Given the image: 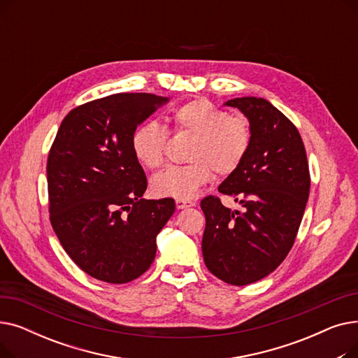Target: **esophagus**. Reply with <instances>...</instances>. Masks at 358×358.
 I'll list each match as a JSON object with an SVG mask.
<instances>
[{
    "label": "esophagus",
    "mask_w": 358,
    "mask_h": 358,
    "mask_svg": "<svg viewBox=\"0 0 358 358\" xmlns=\"http://www.w3.org/2000/svg\"><path fill=\"white\" fill-rule=\"evenodd\" d=\"M176 206L177 209H185V208H192V206H194L193 201H189V200H176Z\"/></svg>",
    "instance_id": "esophagus-1"
}]
</instances>
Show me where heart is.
<instances>
[{
    "instance_id": "heart-1",
    "label": "heart",
    "mask_w": 358,
    "mask_h": 358,
    "mask_svg": "<svg viewBox=\"0 0 358 358\" xmlns=\"http://www.w3.org/2000/svg\"><path fill=\"white\" fill-rule=\"evenodd\" d=\"M169 122L174 134L192 135L185 149V159L190 162L168 166L152 177L150 190L158 197L193 199L210 181L213 171L219 176L234 173L251 146L252 129L248 117L229 115L206 99L177 107ZM166 142V130L157 122H148L135 129L130 146L142 166L158 169L165 161Z\"/></svg>"
}]
</instances>
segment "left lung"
<instances>
[{"label":"left lung","instance_id":"obj_1","mask_svg":"<svg viewBox=\"0 0 358 358\" xmlns=\"http://www.w3.org/2000/svg\"><path fill=\"white\" fill-rule=\"evenodd\" d=\"M251 123L252 141L241 165L219 185L243 212L224 208L216 196L200 203L206 217L204 264L234 286L273 273L292 250L309 197L306 150L296 126L270 101L242 97L227 101Z\"/></svg>","mask_w":358,"mask_h":358}]
</instances>
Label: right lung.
Masks as SVG:
<instances>
[{
    "instance_id": "add662e5",
    "label": "right lung",
    "mask_w": 358,
    "mask_h": 358,
    "mask_svg": "<svg viewBox=\"0 0 358 358\" xmlns=\"http://www.w3.org/2000/svg\"><path fill=\"white\" fill-rule=\"evenodd\" d=\"M168 99L119 92L72 108L48 157L49 217L71 259L88 275L123 285L157 254L174 199H142L148 180L131 152L138 124Z\"/></svg>"
}]
</instances>
